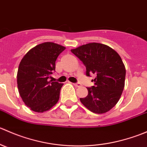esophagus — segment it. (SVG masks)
<instances>
[{
	"mask_svg": "<svg viewBox=\"0 0 147 147\" xmlns=\"http://www.w3.org/2000/svg\"><path fill=\"white\" fill-rule=\"evenodd\" d=\"M74 86H75V87H80L81 86V84L80 83H74Z\"/></svg>",
	"mask_w": 147,
	"mask_h": 147,
	"instance_id": "1",
	"label": "esophagus"
}]
</instances>
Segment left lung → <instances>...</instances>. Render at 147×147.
Here are the masks:
<instances>
[{
	"label": "left lung",
	"mask_w": 147,
	"mask_h": 147,
	"mask_svg": "<svg viewBox=\"0 0 147 147\" xmlns=\"http://www.w3.org/2000/svg\"><path fill=\"white\" fill-rule=\"evenodd\" d=\"M86 67V75L94 74V85L80 102L96 114L110 110L119 101L124 87L126 69L119 55L109 46L91 42L71 50Z\"/></svg>",
	"instance_id": "obj_1"
}]
</instances>
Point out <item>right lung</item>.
Returning <instances> with one entry per match:
<instances>
[{
    "instance_id": "add662e5",
    "label": "right lung",
    "mask_w": 147,
    "mask_h": 147,
    "mask_svg": "<svg viewBox=\"0 0 147 147\" xmlns=\"http://www.w3.org/2000/svg\"><path fill=\"white\" fill-rule=\"evenodd\" d=\"M65 47L46 42L30 49L19 65L17 83L22 100L31 110L43 112L51 109L60 98L63 84L53 82L55 61Z\"/></svg>"
}]
</instances>
